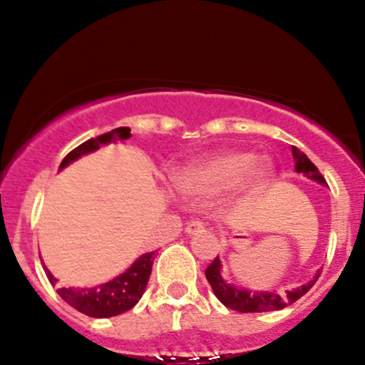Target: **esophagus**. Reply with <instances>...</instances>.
I'll return each instance as SVG.
<instances>
[{
    "mask_svg": "<svg viewBox=\"0 0 365 365\" xmlns=\"http://www.w3.org/2000/svg\"><path fill=\"white\" fill-rule=\"evenodd\" d=\"M202 230H204V223H202V221H199V220L188 221L187 226H185V232L188 233V235H194V233L202 232Z\"/></svg>",
    "mask_w": 365,
    "mask_h": 365,
    "instance_id": "obj_1",
    "label": "esophagus"
}]
</instances>
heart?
<instances>
[{"instance_id":"1","label":"heart","mask_w":365,"mask_h":365,"mask_svg":"<svg viewBox=\"0 0 365 365\" xmlns=\"http://www.w3.org/2000/svg\"><path fill=\"white\" fill-rule=\"evenodd\" d=\"M244 180L250 194L266 188L271 180V166L257 161L249 150H228L190 165L175 177V187L183 195L209 197L228 190Z\"/></svg>"}]
</instances>
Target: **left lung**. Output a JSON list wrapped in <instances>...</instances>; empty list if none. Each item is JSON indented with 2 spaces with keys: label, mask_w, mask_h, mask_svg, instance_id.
Wrapping results in <instances>:
<instances>
[{
  "label": "left lung",
  "mask_w": 365,
  "mask_h": 365,
  "mask_svg": "<svg viewBox=\"0 0 365 365\" xmlns=\"http://www.w3.org/2000/svg\"><path fill=\"white\" fill-rule=\"evenodd\" d=\"M293 159H295V170L297 173H304L305 177L316 180V182L326 185V180L317 170V166L305 156L304 153H300V149L293 148ZM321 273L316 274V278L311 279L309 283L302 284V287L295 288V290L287 292V295H279L274 292H249L244 288H238L235 284L226 283L221 276V262L220 257H216L209 266L206 267V278L209 284H211L215 295L220 299V302L226 305V307L233 309L238 312H267V311H279V309L287 307L299 300L300 297L305 295L314 283L317 282Z\"/></svg>",
  "instance_id": "left-lung-1"
}]
</instances>
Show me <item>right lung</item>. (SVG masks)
Returning a JSON list of instances; mask_svg holds the SVG:
<instances>
[{"instance_id":"add662e5","label":"right lung","mask_w":365,"mask_h":365,"mask_svg":"<svg viewBox=\"0 0 365 365\" xmlns=\"http://www.w3.org/2000/svg\"><path fill=\"white\" fill-rule=\"evenodd\" d=\"M132 135L128 127H120L111 130V132L104 133V135L96 137V139L86 140L83 144L70 150L65 159L61 161L60 170L65 168L66 165L78 159L83 154L92 153V150L99 149V145L108 144L111 140H125ZM154 252L144 254L142 257L137 259L132 266L115 278L110 283H103L94 288H58V295L65 300L66 304L72 305L78 312L86 314L89 317H113L130 311L137 302L140 300L142 293L145 292L148 287L150 271H153L154 262ZM46 276L51 282V284L56 283V278L46 269Z\"/></svg>"}]
</instances>
